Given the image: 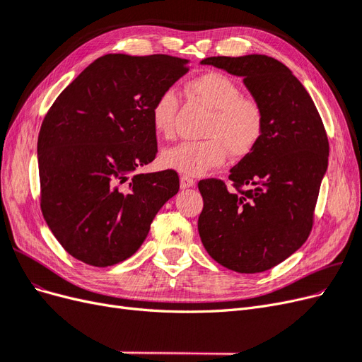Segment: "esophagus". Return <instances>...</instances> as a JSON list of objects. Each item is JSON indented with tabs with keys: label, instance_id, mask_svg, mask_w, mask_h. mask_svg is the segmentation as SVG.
<instances>
[{
	"label": "esophagus",
	"instance_id": "obj_1",
	"mask_svg": "<svg viewBox=\"0 0 362 362\" xmlns=\"http://www.w3.org/2000/svg\"><path fill=\"white\" fill-rule=\"evenodd\" d=\"M180 184H181V189H189V187H193L196 181L192 177H189V175H181Z\"/></svg>",
	"mask_w": 362,
	"mask_h": 362
}]
</instances>
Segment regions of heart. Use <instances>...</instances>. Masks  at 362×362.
<instances>
[{"mask_svg": "<svg viewBox=\"0 0 362 362\" xmlns=\"http://www.w3.org/2000/svg\"><path fill=\"white\" fill-rule=\"evenodd\" d=\"M187 90L211 110L204 128V140L182 141L163 152L164 166L187 175H201L221 166L228 152L231 157H245L257 146L264 131V110L231 76L222 72H206L196 76ZM178 112L177 95L161 92L151 105V124L163 139L175 136Z\"/></svg>", "mask_w": 362, "mask_h": 362, "instance_id": "1", "label": "heart"}]
</instances>
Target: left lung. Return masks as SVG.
Wrapping results in <instances>:
<instances>
[{
	"mask_svg": "<svg viewBox=\"0 0 362 362\" xmlns=\"http://www.w3.org/2000/svg\"><path fill=\"white\" fill-rule=\"evenodd\" d=\"M201 63L242 76L266 119L257 146L229 173L233 189L216 178L198 182L202 245L229 270L266 272L311 233L329 141L310 93L284 63L259 54Z\"/></svg>",
	"mask_w": 362,
	"mask_h": 362,
	"instance_id": "left-lung-1",
	"label": "left lung"
}]
</instances>
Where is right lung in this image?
I'll use <instances>...</instances> for the list:
<instances>
[{
	"instance_id": "add662e5",
	"label": "right lung",
	"mask_w": 362,
	"mask_h": 362,
	"mask_svg": "<svg viewBox=\"0 0 362 362\" xmlns=\"http://www.w3.org/2000/svg\"><path fill=\"white\" fill-rule=\"evenodd\" d=\"M189 72L180 57L107 54L54 101L37 139L40 210L63 249L95 267L129 258L178 173L133 172L157 156L156 98Z\"/></svg>"
}]
</instances>
